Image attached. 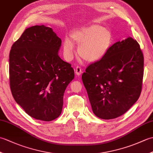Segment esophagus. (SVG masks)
Wrapping results in <instances>:
<instances>
[{
  "label": "esophagus",
  "instance_id": "esophagus-1",
  "mask_svg": "<svg viewBox=\"0 0 153 153\" xmlns=\"http://www.w3.org/2000/svg\"><path fill=\"white\" fill-rule=\"evenodd\" d=\"M82 70H83L82 68H81L79 66H77L76 68V69H75V72H76L77 76H80L81 74H82Z\"/></svg>",
  "mask_w": 153,
  "mask_h": 153
}]
</instances>
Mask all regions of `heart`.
<instances>
[{"label":"heart","instance_id":"heart-1","mask_svg":"<svg viewBox=\"0 0 153 153\" xmlns=\"http://www.w3.org/2000/svg\"><path fill=\"white\" fill-rule=\"evenodd\" d=\"M70 39L73 43L79 45L77 54L79 57L87 62H95L108 54L113 45L114 35L109 28L99 24H91L73 31ZM63 46L65 54L70 58L74 50L73 43L66 39Z\"/></svg>","mask_w":153,"mask_h":153}]
</instances>
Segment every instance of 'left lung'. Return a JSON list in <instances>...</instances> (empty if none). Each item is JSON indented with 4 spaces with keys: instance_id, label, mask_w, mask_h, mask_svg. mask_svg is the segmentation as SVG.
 <instances>
[{
    "instance_id": "left-lung-1",
    "label": "left lung",
    "mask_w": 153,
    "mask_h": 153,
    "mask_svg": "<svg viewBox=\"0 0 153 153\" xmlns=\"http://www.w3.org/2000/svg\"><path fill=\"white\" fill-rule=\"evenodd\" d=\"M143 66L140 46L128 37L112 45L102 59L86 68L82 81L97 117L116 118L134 105L141 95Z\"/></svg>"
}]
</instances>
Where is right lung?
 <instances>
[{"mask_svg":"<svg viewBox=\"0 0 153 153\" xmlns=\"http://www.w3.org/2000/svg\"><path fill=\"white\" fill-rule=\"evenodd\" d=\"M61 43L53 29L35 25L24 31L10 52L12 96L35 119L49 122L60 115L64 91L74 78L71 64L58 54Z\"/></svg>","mask_w":153,"mask_h":153,"instance_id":"right-lung-1","label":"right lung"}]
</instances>
